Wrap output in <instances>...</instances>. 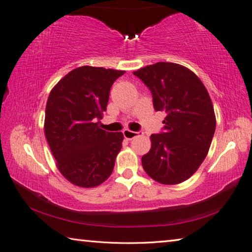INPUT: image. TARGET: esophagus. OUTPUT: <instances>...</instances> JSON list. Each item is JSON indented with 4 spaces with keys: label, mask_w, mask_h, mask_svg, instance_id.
Masks as SVG:
<instances>
[{
    "label": "esophagus",
    "mask_w": 252,
    "mask_h": 252,
    "mask_svg": "<svg viewBox=\"0 0 252 252\" xmlns=\"http://www.w3.org/2000/svg\"><path fill=\"white\" fill-rule=\"evenodd\" d=\"M140 134H141V132H140V131H131V130H127V129L123 131V135H125V138L126 140L134 139L136 135H140Z\"/></svg>",
    "instance_id": "obj_1"
}]
</instances>
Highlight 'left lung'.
I'll use <instances>...</instances> for the list:
<instances>
[{
    "mask_svg": "<svg viewBox=\"0 0 252 252\" xmlns=\"http://www.w3.org/2000/svg\"><path fill=\"white\" fill-rule=\"evenodd\" d=\"M152 93L156 111H164L163 131L151 135L142 157L144 171L162 185H178L197 171L216 130V116L206 87L192 71L158 62L133 72Z\"/></svg>",
    "mask_w": 252,
    "mask_h": 252,
    "instance_id": "left-lung-1",
    "label": "left lung"
}]
</instances>
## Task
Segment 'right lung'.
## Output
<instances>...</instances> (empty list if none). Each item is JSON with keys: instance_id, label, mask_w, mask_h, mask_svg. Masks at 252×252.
I'll use <instances>...</instances> for the list:
<instances>
[{"instance_id": "1", "label": "right lung", "mask_w": 252, "mask_h": 252, "mask_svg": "<svg viewBox=\"0 0 252 252\" xmlns=\"http://www.w3.org/2000/svg\"><path fill=\"white\" fill-rule=\"evenodd\" d=\"M125 71L80 66L50 92L44 133L58 169L71 183L93 188L113 171L122 148L121 132L100 129L110 89Z\"/></svg>"}]
</instances>
